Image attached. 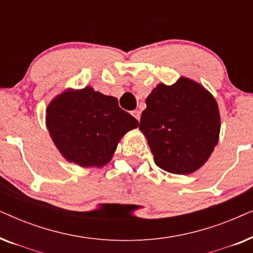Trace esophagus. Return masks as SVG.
Here are the masks:
<instances>
[{
	"instance_id": "esophagus-1",
	"label": "esophagus",
	"mask_w": 253,
	"mask_h": 253,
	"mask_svg": "<svg viewBox=\"0 0 253 253\" xmlns=\"http://www.w3.org/2000/svg\"><path fill=\"white\" fill-rule=\"evenodd\" d=\"M131 114H132V116L134 117V119H137L138 121L140 120V112H139V110H133V112Z\"/></svg>"
}]
</instances>
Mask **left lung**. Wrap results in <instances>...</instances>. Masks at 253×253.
Here are the masks:
<instances>
[{
  "instance_id": "left-lung-1",
  "label": "left lung",
  "mask_w": 253,
  "mask_h": 253,
  "mask_svg": "<svg viewBox=\"0 0 253 253\" xmlns=\"http://www.w3.org/2000/svg\"><path fill=\"white\" fill-rule=\"evenodd\" d=\"M139 130L158 167L171 174H192L209 160L219 141V107L202 85L181 77L170 86L153 88Z\"/></svg>"
}]
</instances>
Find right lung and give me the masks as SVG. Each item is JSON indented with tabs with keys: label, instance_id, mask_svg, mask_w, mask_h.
<instances>
[{
	"label": "right lung",
	"instance_id": "obj_1",
	"mask_svg": "<svg viewBox=\"0 0 253 253\" xmlns=\"http://www.w3.org/2000/svg\"><path fill=\"white\" fill-rule=\"evenodd\" d=\"M138 121L121 109L116 98L91 86L67 89L46 109V126L65 160L81 167H102L112 160L117 144Z\"/></svg>",
	"mask_w": 253,
	"mask_h": 253
}]
</instances>
